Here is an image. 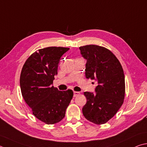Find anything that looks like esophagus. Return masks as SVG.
<instances>
[{
  "mask_svg": "<svg viewBox=\"0 0 147 147\" xmlns=\"http://www.w3.org/2000/svg\"><path fill=\"white\" fill-rule=\"evenodd\" d=\"M80 93L79 92H76V91H74V97H76L77 96H78Z\"/></svg>",
  "mask_w": 147,
  "mask_h": 147,
  "instance_id": "34e87169",
  "label": "esophagus"
}]
</instances>
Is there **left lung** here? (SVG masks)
I'll return each mask as SVG.
<instances>
[{
	"instance_id": "8db88e82",
	"label": "left lung",
	"mask_w": 147,
	"mask_h": 147,
	"mask_svg": "<svg viewBox=\"0 0 147 147\" xmlns=\"http://www.w3.org/2000/svg\"><path fill=\"white\" fill-rule=\"evenodd\" d=\"M87 60L85 76L96 80V93L85 92L87 103L83 114L89 121L104 124L115 115L123 103L125 75L118 58L110 50L96 45L79 47Z\"/></svg>"
}]
</instances>
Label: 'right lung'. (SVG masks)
I'll return each instance as SVG.
<instances>
[{
  "mask_svg": "<svg viewBox=\"0 0 147 147\" xmlns=\"http://www.w3.org/2000/svg\"><path fill=\"white\" fill-rule=\"evenodd\" d=\"M69 49L49 47L33 53L23 65L20 85L23 98L33 115L48 125L57 123L65 117L73 91L58 90L52 86L62 56Z\"/></svg>",
  "mask_w": 147,
  "mask_h": 147,
  "instance_id": "1",
  "label": "right lung"
}]
</instances>
